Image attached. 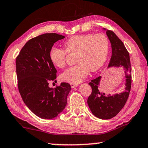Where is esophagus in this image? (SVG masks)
Masks as SVG:
<instances>
[{"mask_svg":"<svg viewBox=\"0 0 148 148\" xmlns=\"http://www.w3.org/2000/svg\"><path fill=\"white\" fill-rule=\"evenodd\" d=\"M70 86L72 88H75L77 86H78V84L76 83H70Z\"/></svg>","mask_w":148,"mask_h":148,"instance_id":"34e87169","label":"esophagus"}]
</instances>
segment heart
I'll return each mask as SVG.
<instances>
[{
	"label": "heart",
	"mask_w": 148,
	"mask_h": 148,
	"mask_svg": "<svg viewBox=\"0 0 148 148\" xmlns=\"http://www.w3.org/2000/svg\"><path fill=\"white\" fill-rule=\"evenodd\" d=\"M65 50L52 47L49 58L55 67L66 66L67 53H76L75 66L70 67L61 74L64 81L78 83L88 75L89 71H97L105 64L110 51L109 39L103 34H84L70 37L64 42Z\"/></svg>",
	"instance_id": "1"
}]
</instances>
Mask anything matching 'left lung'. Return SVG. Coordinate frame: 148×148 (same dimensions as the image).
I'll return each mask as SVG.
<instances>
[{
  "label": "left lung",
  "instance_id": "1",
  "mask_svg": "<svg viewBox=\"0 0 148 148\" xmlns=\"http://www.w3.org/2000/svg\"><path fill=\"white\" fill-rule=\"evenodd\" d=\"M106 34L111 43L112 50L108 68L123 67L126 74V86L125 90L121 93L107 95L102 92L99 87L101 76L95 78L88 83L92 88L91 93L87 99L88 107L94 116L103 120L112 119L123 109L129 96L132 81L129 53L125 45L114 32L108 29Z\"/></svg>",
  "mask_w": 148,
  "mask_h": 148
}]
</instances>
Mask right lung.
<instances>
[{"mask_svg":"<svg viewBox=\"0 0 148 148\" xmlns=\"http://www.w3.org/2000/svg\"><path fill=\"white\" fill-rule=\"evenodd\" d=\"M65 36L47 33L29 40L16 58L17 86L23 102L37 116L51 119L58 116L67 104L71 86L62 82L50 88L49 82L57 78L49 53L54 43Z\"/></svg>","mask_w":148,"mask_h":148,"instance_id":"1","label":"right lung"}]
</instances>
